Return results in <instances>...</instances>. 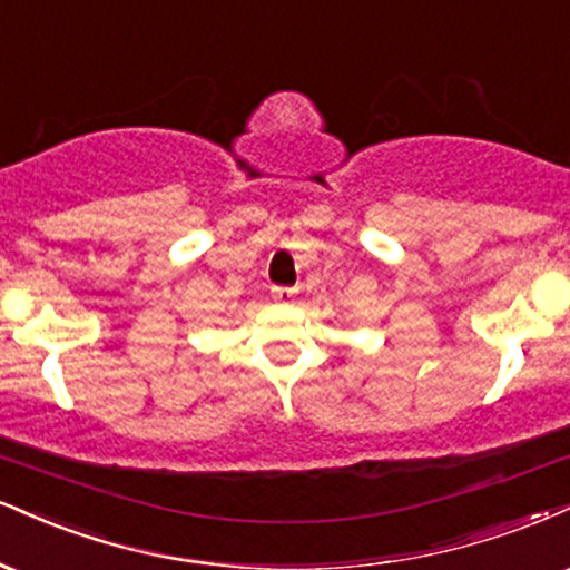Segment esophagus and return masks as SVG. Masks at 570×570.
I'll use <instances>...</instances> for the list:
<instances>
[{
  "instance_id": "1",
  "label": "esophagus",
  "mask_w": 570,
  "mask_h": 570,
  "mask_svg": "<svg viewBox=\"0 0 570 570\" xmlns=\"http://www.w3.org/2000/svg\"><path fill=\"white\" fill-rule=\"evenodd\" d=\"M293 296H296L293 287H272V298L277 301V304H287V301H293Z\"/></svg>"
}]
</instances>
